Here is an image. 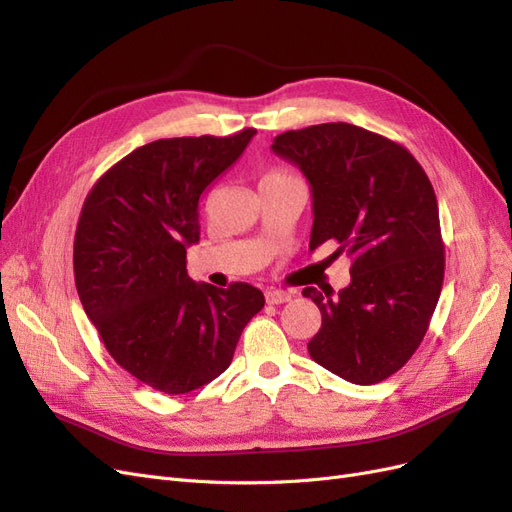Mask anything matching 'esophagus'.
<instances>
[{
  "instance_id": "1",
  "label": "esophagus",
  "mask_w": 512,
  "mask_h": 512,
  "mask_svg": "<svg viewBox=\"0 0 512 512\" xmlns=\"http://www.w3.org/2000/svg\"><path fill=\"white\" fill-rule=\"evenodd\" d=\"M265 299L269 305H280V303H286L292 299V294L286 292V290H267L265 292Z\"/></svg>"
}]
</instances>
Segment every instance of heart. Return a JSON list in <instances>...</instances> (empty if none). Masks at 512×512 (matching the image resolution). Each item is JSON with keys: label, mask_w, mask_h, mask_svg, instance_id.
<instances>
[{"label": "heart", "mask_w": 512, "mask_h": 512, "mask_svg": "<svg viewBox=\"0 0 512 512\" xmlns=\"http://www.w3.org/2000/svg\"><path fill=\"white\" fill-rule=\"evenodd\" d=\"M284 177H288V175H284V173H271L265 179H284Z\"/></svg>", "instance_id": "1"}]
</instances>
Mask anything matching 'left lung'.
<instances>
[{
  "label": "left lung",
  "mask_w": 512,
  "mask_h": 512,
  "mask_svg": "<svg viewBox=\"0 0 512 512\" xmlns=\"http://www.w3.org/2000/svg\"><path fill=\"white\" fill-rule=\"evenodd\" d=\"M275 156L312 188L309 250L337 241L350 284L305 288L322 327L309 356L352 384H376L421 346L444 280L436 192L412 153L352 123H320L273 138Z\"/></svg>",
  "instance_id": "8db88e82"
}]
</instances>
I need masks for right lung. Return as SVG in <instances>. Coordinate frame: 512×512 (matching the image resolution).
Instances as JSON below:
<instances>
[{"mask_svg": "<svg viewBox=\"0 0 512 512\" xmlns=\"http://www.w3.org/2000/svg\"><path fill=\"white\" fill-rule=\"evenodd\" d=\"M256 130L160 138L128 153L85 198L74 235V282L117 365L151 389L183 395L218 378L262 307L245 282L196 284L198 200Z\"/></svg>", "mask_w": 512, "mask_h": 512, "instance_id": "add662e5", "label": "right lung"}]
</instances>
